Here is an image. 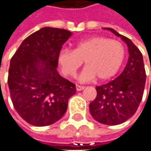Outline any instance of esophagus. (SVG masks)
Segmentation results:
<instances>
[{"mask_svg":"<svg viewBox=\"0 0 151 151\" xmlns=\"http://www.w3.org/2000/svg\"><path fill=\"white\" fill-rule=\"evenodd\" d=\"M85 88V87L83 86H80V85H76V90L77 91H82Z\"/></svg>","mask_w":151,"mask_h":151,"instance_id":"1","label":"esophagus"}]
</instances>
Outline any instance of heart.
<instances>
[{"label": "heart", "instance_id": "obj_1", "mask_svg": "<svg viewBox=\"0 0 151 151\" xmlns=\"http://www.w3.org/2000/svg\"><path fill=\"white\" fill-rule=\"evenodd\" d=\"M125 58V49L118 40L93 36L75 44L73 50L64 49L58 55L61 71L67 78H74L83 61L86 67L79 75L81 82L111 78L118 72Z\"/></svg>", "mask_w": 151, "mask_h": 151}]
</instances>
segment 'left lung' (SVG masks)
Segmentation results:
<instances>
[{"mask_svg": "<svg viewBox=\"0 0 151 151\" xmlns=\"http://www.w3.org/2000/svg\"><path fill=\"white\" fill-rule=\"evenodd\" d=\"M103 29L121 37L127 44L129 58L116 79L96 87L97 97L90 103L89 110L97 122L115 126L125 122L136 113L142 100L146 74L142 54L133 42L113 29Z\"/></svg>", "mask_w": 151, "mask_h": 151, "instance_id": "left-lung-1", "label": "left lung"}]
</instances>
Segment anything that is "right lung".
Segmentation results:
<instances>
[{"instance_id":"add662e5","label":"right lung","mask_w":151,"mask_h":151,"mask_svg":"<svg viewBox=\"0 0 151 151\" xmlns=\"http://www.w3.org/2000/svg\"><path fill=\"white\" fill-rule=\"evenodd\" d=\"M72 33L44 27L24 40L11 59L8 86L18 114L35 127L50 126L66 112L75 84L59 75L58 55Z\"/></svg>"}]
</instances>
